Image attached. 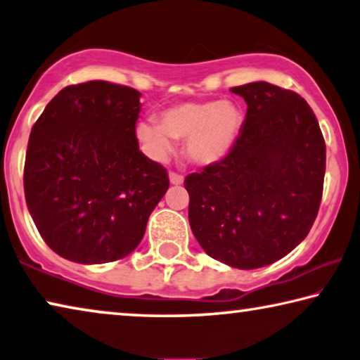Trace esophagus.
Here are the masks:
<instances>
[{
	"instance_id": "esophagus-1",
	"label": "esophagus",
	"mask_w": 360,
	"mask_h": 360,
	"mask_svg": "<svg viewBox=\"0 0 360 360\" xmlns=\"http://www.w3.org/2000/svg\"><path fill=\"white\" fill-rule=\"evenodd\" d=\"M169 179H170V184L172 185H181L184 184V176L176 172H170L169 174Z\"/></svg>"
}]
</instances>
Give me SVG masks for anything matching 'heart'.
Masks as SVG:
<instances>
[{"label": "heart", "mask_w": 360, "mask_h": 360, "mask_svg": "<svg viewBox=\"0 0 360 360\" xmlns=\"http://www.w3.org/2000/svg\"><path fill=\"white\" fill-rule=\"evenodd\" d=\"M241 112L230 101H186L159 114V124L138 125V138L156 159L172 151V140H186V154L198 164L225 158L241 129Z\"/></svg>", "instance_id": "1"}]
</instances>
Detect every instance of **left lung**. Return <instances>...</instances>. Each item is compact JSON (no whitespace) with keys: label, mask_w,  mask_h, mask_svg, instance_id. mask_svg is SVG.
<instances>
[{"label":"left lung","mask_w":360,"mask_h":360,"mask_svg":"<svg viewBox=\"0 0 360 360\" xmlns=\"http://www.w3.org/2000/svg\"><path fill=\"white\" fill-rule=\"evenodd\" d=\"M246 119L222 161L186 175L193 235L215 261L251 270L307 236L323 191L325 140L297 93L267 82L233 86Z\"/></svg>","instance_id":"left-lung-1"}]
</instances>
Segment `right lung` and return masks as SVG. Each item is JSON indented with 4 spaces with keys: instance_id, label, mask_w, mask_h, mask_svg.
<instances>
[{
    "instance_id": "obj_1",
    "label": "right lung",
    "mask_w": 360,
    "mask_h": 360,
    "mask_svg": "<svg viewBox=\"0 0 360 360\" xmlns=\"http://www.w3.org/2000/svg\"><path fill=\"white\" fill-rule=\"evenodd\" d=\"M140 96L104 80L69 85L32 127L25 201L60 257L79 264L125 257L167 191V170L138 148Z\"/></svg>"
}]
</instances>
